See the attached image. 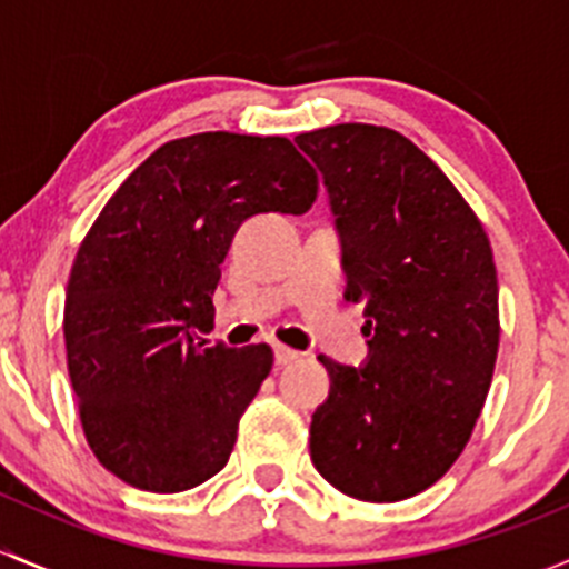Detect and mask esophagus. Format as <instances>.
<instances>
[{
    "instance_id": "esophagus-1",
    "label": "esophagus",
    "mask_w": 569,
    "mask_h": 569,
    "mask_svg": "<svg viewBox=\"0 0 569 569\" xmlns=\"http://www.w3.org/2000/svg\"><path fill=\"white\" fill-rule=\"evenodd\" d=\"M300 360V352H295V349L283 347V343H274V363L278 366H291Z\"/></svg>"
}]
</instances>
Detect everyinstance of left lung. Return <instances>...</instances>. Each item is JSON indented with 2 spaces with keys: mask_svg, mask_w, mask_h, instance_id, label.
<instances>
[{
  "mask_svg": "<svg viewBox=\"0 0 569 569\" xmlns=\"http://www.w3.org/2000/svg\"><path fill=\"white\" fill-rule=\"evenodd\" d=\"M336 217L347 300L363 302L369 355H319L330 393L311 460L358 501H405L462 455L498 355L490 239L443 170L399 131L338 123L297 134Z\"/></svg>",
  "mask_w": 569,
  "mask_h": 569,
  "instance_id": "left-lung-1",
  "label": "left lung"
}]
</instances>
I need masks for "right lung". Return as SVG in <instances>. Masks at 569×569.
<instances>
[{
	"mask_svg": "<svg viewBox=\"0 0 569 569\" xmlns=\"http://www.w3.org/2000/svg\"><path fill=\"white\" fill-rule=\"evenodd\" d=\"M317 173L286 137L206 131L164 142L84 237L66 295L68 375L107 470L181 492L226 468L272 369L267 343L206 347L220 263L256 214H302Z\"/></svg>",
	"mask_w": 569,
	"mask_h": 569,
	"instance_id": "1",
	"label": "right lung"
}]
</instances>
